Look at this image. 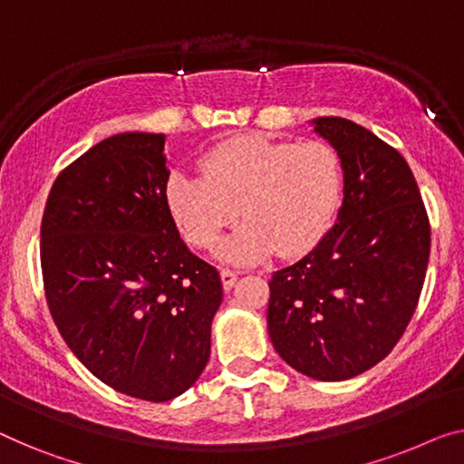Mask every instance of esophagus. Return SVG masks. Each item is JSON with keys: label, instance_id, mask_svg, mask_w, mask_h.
<instances>
[{"label": "esophagus", "instance_id": "esophagus-1", "mask_svg": "<svg viewBox=\"0 0 464 464\" xmlns=\"http://www.w3.org/2000/svg\"><path fill=\"white\" fill-rule=\"evenodd\" d=\"M220 279H223V287L229 292L235 283H237V273L231 271V268H223V271H220Z\"/></svg>", "mask_w": 464, "mask_h": 464}]
</instances>
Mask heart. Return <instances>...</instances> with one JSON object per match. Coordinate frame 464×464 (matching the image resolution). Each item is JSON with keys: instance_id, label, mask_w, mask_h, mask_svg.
<instances>
[{"instance_id": "heart-1", "label": "heart", "mask_w": 464, "mask_h": 464, "mask_svg": "<svg viewBox=\"0 0 464 464\" xmlns=\"http://www.w3.org/2000/svg\"><path fill=\"white\" fill-rule=\"evenodd\" d=\"M166 198L193 246L210 247L239 214L246 223L220 246L227 262H254L273 250L308 252L324 237L343 198L337 151L323 141L244 135L204 158V175L172 172Z\"/></svg>"}]
</instances>
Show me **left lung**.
Listing matches in <instances>:
<instances>
[{"label": "left lung", "mask_w": 464, "mask_h": 464, "mask_svg": "<svg viewBox=\"0 0 464 464\" xmlns=\"http://www.w3.org/2000/svg\"><path fill=\"white\" fill-rule=\"evenodd\" d=\"M337 151L343 202L302 260L268 281V335L292 369L343 382L390 354L409 327L430 262L431 229L411 166L361 124L321 116Z\"/></svg>", "instance_id": "8db88e82"}]
</instances>
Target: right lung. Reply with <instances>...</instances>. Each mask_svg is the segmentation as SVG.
<instances>
[{"mask_svg":"<svg viewBox=\"0 0 464 464\" xmlns=\"http://www.w3.org/2000/svg\"><path fill=\"white\" fill-rule=\"evenodd\" d=\"M162 133H121L55 179L41 271L72 354L112 390L166 402L198 382L223 302L217 268L188 250L169 208Z\"/></svg>","mask_w":464,"mask_h":464,"instance_id":"1","label":"right lung"}]
</instances>
